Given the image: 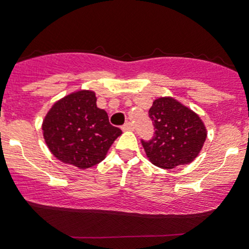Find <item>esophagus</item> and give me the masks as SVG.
Segmentation results:
<instances>
[{
  "instance_id": "esophagus-1",
  "label": "esophagus",
  "mask_w": 249,
  "mask_h": 249,
  "mask_svg": "<svg viewBox=\"0 0 249 249\" xmlns=\"http://www.w3.org/2000/svg\"><path fill=\"white\" fill-rule=\"evenodd\" d=\"M122 128H123V130H124V131H132V130H134V126H133L132 123L126 122L124 125H123Z\"/></svg>"
}]
</instances>
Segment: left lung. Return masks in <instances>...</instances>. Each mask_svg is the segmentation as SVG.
Instances as JSON below:
<instances>
[{"mask_svg":"<svg viewBox=\"0 0 249 249\" xmlns=\"http://www.w3.org/2000/svg\"><path fill=\"white\" fill-rule=\"evenodd\" d=\"M154 136L142 139L146 156L156 166L171 170L196 158L206 141V128L198 115L172 98H159L148 110Z\"/></svg>","mask_w":249,"mask_h":249,"instance_id":"1","label":"left lung"}]
</instances>
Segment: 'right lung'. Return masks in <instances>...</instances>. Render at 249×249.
<instances>
[{"mask_svg": "<svg viewBox=\"0 0 249 249\" xmlns=\"http://www.w3.org/2000/svg\"><path fill=\"white\" fill-rule=\"evenodd\" d=\"M96 101L92 91L71 93L57 102L43 122V136L51 153L82 170L101 162L122 134Z\"/></svg>", "mask_w": 249, "mask_h": 249, "instance_id": "obj_1", "label": "right lung"}]
</instances>
